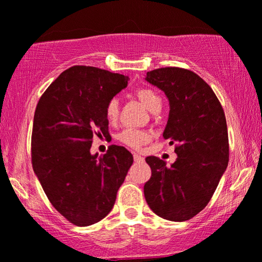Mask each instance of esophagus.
<instances>
[{
    "label": "esophagus",
    "mask_w": 262,
    "mask_h": 262,
    "mask_svg": "<svg viewBox=\"0 0 262 262\" xmlns=\"http://www.w3.org/2000/svg\"><path fill=\"white\" fill-rule=\"evenodd\" d=\"M134 160L137 163H142L145 159H144V157H141L140 155H138V153H134Z\"/></svg>",
    "instance_id": "obj_1"
}]
</instances>
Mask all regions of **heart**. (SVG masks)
Masks as SVG:
<instances>
[{
	"mask_svg": "<svg viewBox=\"0 0 262 262\" xmlns=\"http://www.w3.org/2000/svg\"><path fill=\"white\" fill-rule=\"evenodd\" d=\"M137 96L151 113H155L157 110H162V98H160V96L156 91L151 89H140L137 91ZM118 111H120V106H118L117 98H111L107 102L105 107V116L107 121H116L118 117ZM118 140L122 144L129 146V147L139 148L149 140V134L147 132L139 130V129L127 128L118 135Z\"/></svg>",
	"mask_w": 262,
	"mask_h": 262,
	"instance_id": "1",
	"label": "heart"
}]
</instances>
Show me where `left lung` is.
Wrapping results in <instances>:
<instances>
[{
	"label": "left lung",
	"mask_w": 262,
	"mask_h": 262,
	"mask_svg": "<svg viewBox=\"0 0 262 262\" xmlns=\"http://www.w3.org/2000/svg\"><path fill=\"white\" fill-rule=\"evenodd\" d=\"M145 80L165 93L170 111L163 137L177 144L170 166L158 157L146 158L152 170L144 186L146 202L164 219L188 221L206 207L228 167L224 110L211 87L188 69H155Z\"/></svg>",
	"instance_id": "1"
}]
</instances>
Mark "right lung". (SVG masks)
<instances>
[{
    "mask_svg": "<svg viewBox=\"0 0 262 262\" xmlns=\"http://www.w3.org/2000/svg\"><path fill=\"white\" fill-rule=\"evenodd\" d=\"M129 78L96 67L74 66L48 87L37 104L32 165L51 205L78 226L102 221L133 164L132 153L110 146L92 155L93 135H107L105 107Z\"/></svg>",
    "mask_w": 262,
    "mask_h": 262,
    "instance_id": "add662e5",
    "label": "right lung"
}]
</instances>
